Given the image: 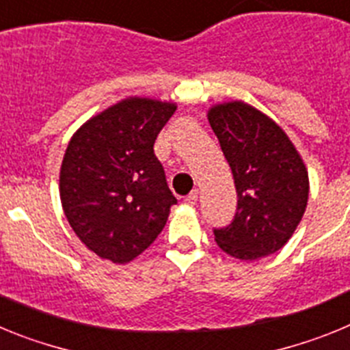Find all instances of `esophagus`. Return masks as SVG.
Here are the masks:
<instances>
[{"label":"esophagus","mask_w":350,"mask_h":350,"mask_svg":"<svg viewBox=\"0 0 350 350\" xmlns=\"http://www.w3.org/2000/svg\"><path fill=\"white\" fill-rule=\"evenodd\" d=\"M198 194H200V193H198V191H193V193H191L189 196L185 198V202L189 203V205H196V202H198Z\"/></svg>","instance_id":"esophagus-1"}]
</instances>
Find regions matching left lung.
<instances>
[{"label":"left lung","mask_w":350,"mask_h":350,"mask_svg":"<svg viewBox=\"0 0 350 350\" xmlns=\"http://www.w3.org/2000/svg\"><path fill=\"white\" fill-rule=\"evenodd\" d=\"M206 119L238 194L233 222L213 231L215 242L242 261L267 258L289 242L307 210V166L287 133L245 101L212 105Z\"/></svg>","instance_id":"obj_1"}]
</instances>
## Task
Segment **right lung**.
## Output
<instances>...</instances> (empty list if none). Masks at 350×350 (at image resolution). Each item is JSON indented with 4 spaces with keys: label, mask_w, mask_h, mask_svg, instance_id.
Returning a JSON list of instances; mask_svg holds the SVG:
<instances>
[{
    "label": "right lung",
    "mask_w": 350,
    "mask_h": 350,
    "mask_svg": "<svg viewBox=\"0 0 350 350\" xmlns=\"http://www.w3.org/2000/svg\"><path fill=\"white\" fill-rule=\"evenodd\" d=\"M177 103L128 96L73 133L59 172L63 212L98 258L126 265L163 231L177 203L154 142Z\"/></svg>",
    "instance_id": "1"
}]
</instances>
